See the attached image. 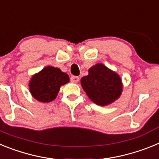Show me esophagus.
Listing matches in <instances>:
<instances>
[{
    "instance_id": "34e87169",
    "label": "esophagus",
    "mask_w": 159,
    "mask_h": 159,
    "mask_svg": "<svg viewBox=\"0 0 159 159\" xmlns=\"http://www.w3.org/2000/svg\"><path fill=\"white\" fill-rule=\"evenodd\" d=\"M79 80H80V78H79L78 76H71V81L72 83H75V84H76V83L79 82Z\"/></svg>"
}]
</instances>
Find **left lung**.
I'll return each mask as SVG.
<instances>
[{
	"label": "left lung",
	"instance_id": "8db88e82",
	"mask_svg": "<svg viewBox=\"0 0 159 159\" xmlns=\"http://www.w3.org/2000/svg\"><path fill=\"white\" fill-rule=\"evenodd\" d=\"M80 83L88 98L99 106L112 103L123 92L120 76L101 63L92 66L88 70V75L82 77Z\"/></svg>",
	"mask_w": 159,
	"mask_h": 159
}]
</instances>
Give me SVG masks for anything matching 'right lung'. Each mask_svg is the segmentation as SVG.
Instances as JSON below:
<instances>
[{
	"instance_id": "1",
	"label": "right lung",
	"mask_w": 159,
	"mask_h": 159,
	"mask_svg": "<svg viewBox=\"0 0 159 159\" xmlns=\"http://www.w3.org/2000/svg\"><path fill=\"white\" fill-rule=\"evenodd\" d=\"M69 80L67 73L63 72L58 67L47 66L31 77L29 92L39 102H52L57 98L60 87Z\"/></svg>"
}]
</instances>
